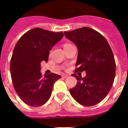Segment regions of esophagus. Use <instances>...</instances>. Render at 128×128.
Returning a JSON list of instances; mask_svg holds the SVG:
<instances>
[{"label": "esophagus", "mask_w": 128, "mask_h": 128, "mask_svg": "<svg viewBox=\"0 0 128 128\" xmlns=\"http://www.w3.org/2000/svg\"><path fill=\"white\" fill-rule=\"evenodd\" d=\"M68 76L65 75V74H63V75H62V78H66Z\"/></svg>", "instance_id": "obj_1"}]
</instances>
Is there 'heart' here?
<instances>
[{"label": "heart", "mask_w": 128, "mask_h": 128, "mask_svg": "<svg viewBox=\"0 0 128 128\" xmlns=\"http://www.w3.org/2000/svg\"><path fill=\"white\" fill-rule=\"evenodd\" d=\"M68 45H70V44H65V45H64V46H63V47H65V46H68Z\"/></svg>", "instance_id": "b5f03b06"}]
</instances>
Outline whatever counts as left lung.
<instances>
[{
    "label": "left lung",
    "mask_w": 128,
    "mask_h": 128,
    "mask_svg": "<svg viewBox=\"0 0 128 128\" xmlns=\"http://www.w3.org/2000/svg\"><path fill=\"white\" fill-rule=\"evenodd\" d=\"M64 34L78 47L75 72L84 70L86 74L83 78L72 74L78 82L70 93L80 104H97L109 93L114 81L116 65L110 46L102 34L87 27Z\"/></svg>",
    "instance_id": "8db88e82"
}]
</instances>
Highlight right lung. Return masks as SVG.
<instances>
[{
  "instance_id": "add662e5",
  "label": "right lung",
  "mask_w": 128,
  "mask_h": 128,
  "mask_svg": "<svg viewBox=\"0 0 128 128\" xmlns=\"http://www.w3.org/2000/svg\"><path fill=\"white\" fill-rule=\"evenodd\" d=\"M63 37V32H54L36 28L18 40L10 62V72L16 92L23 102L33 107L47 102L53 86L61 76L51 73L43 78L40 63L47 62L49 51Z\"/></svg>"
}]
</instances>
